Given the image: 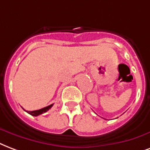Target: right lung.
<instances>
[{
	"instance_id": "add662e5",
	"label": "right lung",
	"mask_w": 150,
	"mask_h": 150,
	"mask_svg": "<svg viewBox=\"0 0 150 150\" xmlns=\"http://www.w3.org/2000/svg\"><path fill=\"white\" fill-rule=\"evenodd\" d=\"M53 104H50V105L47 106V107H45L43 108L39 109V110H36V111H27L28 114H30L31 115H33V116H38L41 114H43L45 112H47V111H49V109H50L52 108Z\"/></svg>"
}]
</instances>
